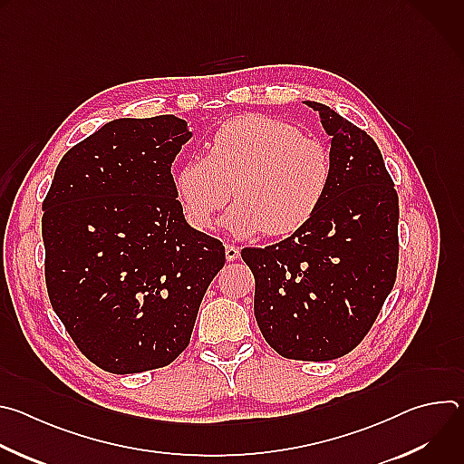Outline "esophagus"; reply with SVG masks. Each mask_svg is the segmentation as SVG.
Segmentation results:
<instances>
[{"label":"esophagus","instance_id":"esophagus-1","mask_svg":"<svg viewBox=\"0 0 464 464\" xmlns=\"http://www.w3.org/2000/svg\"><path fill=\"white\" fill-rule=\"evenodd\" d=\"M238 256H240V249L237 246H233V244H227L226 246V258L227 260H237Z\"/></svg>","mask_w":464,"mask_h":464}]
</instances>
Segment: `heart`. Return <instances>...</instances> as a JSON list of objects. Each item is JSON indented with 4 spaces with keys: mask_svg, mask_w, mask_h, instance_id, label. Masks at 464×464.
I'll use <instances>...</instances> for the list:
<instances>
[{
    "mask_svg": "<svg viewBox=\"0 0 464 464\" xmlns=\"http://www.w3.org/2000/svg\"><path fill=\"white\" fill-rule=\"evenodd\" d=\"M206 149V158L174 169L176 196L194 229H209L233 190L226 226L235 235H294L315 217L333 179L326 145L274 117L229 119Z\"/></svg>",
    "mask_w": 464,
    "mask_h": 464,
    "instance_id": "obj_1",
    "label": "heart"
}]
</instances>
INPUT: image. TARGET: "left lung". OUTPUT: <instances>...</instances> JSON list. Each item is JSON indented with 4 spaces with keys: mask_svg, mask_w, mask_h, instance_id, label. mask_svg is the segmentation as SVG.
<instances>
[{
    "mask_svg": "<svg viewBox=\"0 0 464 464\" xmlns=\"http://www.w3.org/2000/svg\"><path fill=\"white\" fill-rule=\"evenodd\" d=\"M333 179L315 217L266 247H244L264 340L288 360L345 356L367 336L399 268V194L367 131L324 104Z\"/></svg>",
    "mask_w": 464,
    "mask_h": 464,
    "instance_id": "obj_1",
    "label": "left lung"
}]
</instances>
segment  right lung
Listing matches in <instances>:
<instances>
[{
    "label": "right lung",
    "instance_id": "right-lung-1",
    "mask_svg": "<svg viewBox=\"0 0 464 464\" xmlns=\"http://www.w3.org/2000/svg\"><path fill=\"white\" fill-rule=\"evenodd\" d=\"M190 136L176 115L111 121L63 154L42 204L51 306L108 372L172 363L226 264L176 196L170 169Z\"/></svg>",
    "mask_w": 464,
    "mask_h": 464
}]
</instances>
